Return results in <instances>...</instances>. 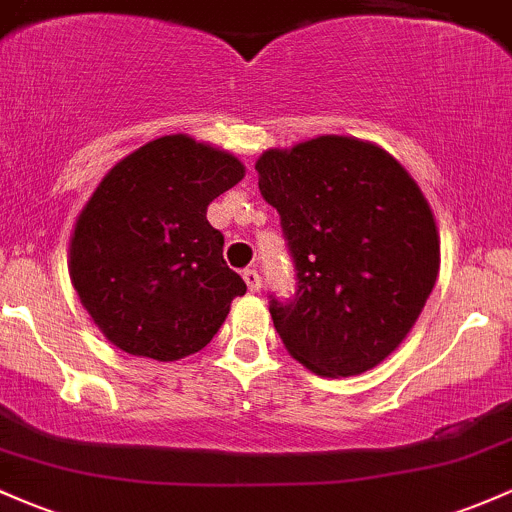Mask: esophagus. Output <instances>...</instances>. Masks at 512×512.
Here are the masks:
<instances>
[{
  "label": "esophagus",
  "mask_w": 512,
  "mask_h": 512,
  "mask_svg": "<svg viewBox=\"0 0 512 512\" xmlns=\"http://www.w3.org/2000/svg\"><path fill=\"white\" fill-rule=\"evenodd\" d=\"M241 276H244L246 288H249L251 293H258V290H261V276H258L256 268H246V271L241 273Z\"/></svg>",
  "instance_id": "obj_1"
}]
</instances>
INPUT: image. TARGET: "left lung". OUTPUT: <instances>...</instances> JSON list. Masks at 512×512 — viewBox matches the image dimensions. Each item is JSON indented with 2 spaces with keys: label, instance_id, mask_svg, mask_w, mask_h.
<instances>
[{
  "label": "left lung",
  "instance_id": "left-lung-1",
  "mask_svg": "<svg viewBox=\"0 0 512 512\" xmlns=\"http://www.w3.org/2000/svg\"><path fill=\"white\" fill-rule=\"evenodd\" d=\"M258 190L280 214L298 288L271 295L293 359L327 378L381 364L408 337L439 273L425 195L390 153L354 136H317L256 161Z\"/></svg>",
  "mask_w": 512,
  "mask_h": 512
}]
</instances>
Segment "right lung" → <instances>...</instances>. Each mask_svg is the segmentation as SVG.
I'll return each mask as SVG.
<instances>
[{"label": "right lung", "instance_id": "add662e5", "mask_svg": "<svg viewBox=\"0 0 512 512\" xmlns=\"http://www.w3.org/2000/svg\"><path fill=\"white\" fill-rule=\"evenodd\" d=\"M244 173L232 153L173 134L104 175L75 222L68 268L114 346L178 361L212 342L246 283L224 263L207 207Z\"/></svg>", "mask_w": 512, "mask_h": 512}]
</instances>
